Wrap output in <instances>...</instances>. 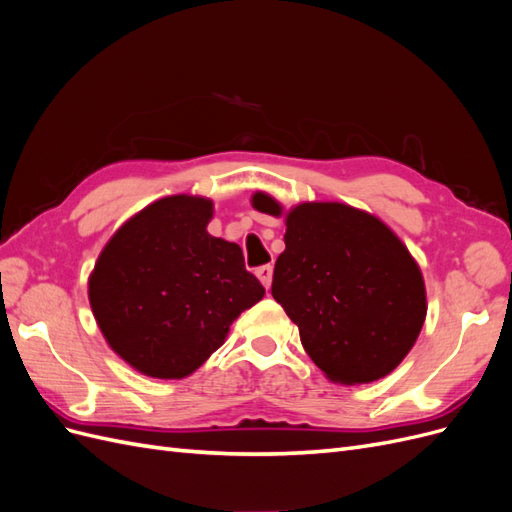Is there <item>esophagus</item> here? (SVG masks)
<instances>
[{
    "mask_svg": "<svg viewBox=\"0 0 512 512\" xmlns=\"http://www.w3.org/2000/svg\"><path fill=\"white\" fill-rule=\"evenodd\" d=\"M256 275H258V280L262 282V286L269 290L271 288V280H273V267L271 265H262V267L256 269Z\"/></svg>",
    "mask_w": 512,
    "mask_h": 512,
    "instance_id": "1",
    "label": "esophagus"
}]
</instances>
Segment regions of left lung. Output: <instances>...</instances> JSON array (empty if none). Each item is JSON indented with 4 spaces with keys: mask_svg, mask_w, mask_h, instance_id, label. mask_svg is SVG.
<instances>
[{
    "mask_svg": "<svg viewBox=\"0 0 512 512\" xmlns=\"http://www.w3.org/2000/svg\"><path fill=\"white\" fill-rule=\"evenodd\" d=\"M252 205L282 215L265 192ZM284 243L271 294L299 327L309 359L342 384L391 374L427 314L425 282L408 247L376 215L342 203L290 209Z\"/></svg>",
    "mask_w": 512,
    "mask_h": 512,
    "instance_id": "left-lung-1",
    "label": "left lung"
}]
</instances>
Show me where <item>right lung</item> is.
I'll use <instances>...</instances> for the list:
<instances>
[{"mask_svg": "<svg viewBox=\"0 0 512 512\" xmlns=\"http://www.w3.org/2000/svg\"><path fill=\"white\" fill-rule=\"evenodd\" d=\"M211 215L209 198L156 200L115 232L89 277L108 346L145 376H190L265 297L241 247L207 232Z\"/></svg>", "mask_w": 512, "mask_h": 512, "instance_id": "add662e5", "label": "right lung"}]
</instances>
